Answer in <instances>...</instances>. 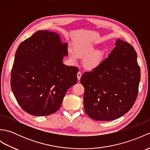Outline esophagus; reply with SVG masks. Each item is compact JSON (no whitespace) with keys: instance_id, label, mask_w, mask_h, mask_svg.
Returning <instances> with one entry per match:
<instances>
[{"instance_id":"34e87169","label":"esophagus","mask_w":150,"mask_h":150,"mask_svg":"<svg viewBox=\"0 0 150 150\" xmlns=\"http://www.w3.org/2000/svg\"><path fill=\"white\" fill-rule=\"evenodd\" d=\"M77 79H78V81H80V79H81V76H82V74H81V73L80 72V71H79L78 73H77Z\"/></svg>"}]
</instances>
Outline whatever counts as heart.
<instances>
[{
    "mask_svg": "<svg viewBox=\"0 0 150 150\" xmlns=\"http://www.w3.org/2000/svg\"><path fill=\"white\" fill-rule=\"evenodd\" d=\"M69 56L73 61L75 62L78 58H84L83 65L85 68L93 69L100 63L103 53L100 50L95 51V47L91 44H82L75 47L74 52L69 51Z\"/></svg>",
    "mask_w": 150,
    "mask_h": 150,
    "instance_id": "1",
    "label": "heart"
}]
</instances>
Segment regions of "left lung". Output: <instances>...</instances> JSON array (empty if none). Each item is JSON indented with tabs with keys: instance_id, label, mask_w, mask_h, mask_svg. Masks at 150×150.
Returning a JSON list of instances; mask_svg holds the SVG:
<instances>
[{
	"instance_id": "obj_1",
	"label": "left lung",
	"mask_w": 150,
	"mask_h": 150,
	"mask_svg": "<svg viewBox=\"0 0 150 150\" xmlns=\"http://www.w3.org/2000/svg\"><path fill=\"white\" fill-rule=\"evenodd\" d=\"M133 47L117 39L108 58L81 78L84 107L91 119L113 120L129 111L138 95L141 69Z\"/></svg>"
}]
</instances>
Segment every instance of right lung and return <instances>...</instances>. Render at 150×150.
Instances as JSON below:
<instances>
[{"label":"right lung","mask_w":150,"mask_h":150,"mask_svg":"<svg viewBox=\"0 0 150 150\" xmlns=\"http://www.w3.org/2000/svg\"><path fill=\"white\" fill-rule=\"evenodd\" d=\"M68 44L59 35L40 30L21 43L16 51L11 87L18 104L32 115L55 113L69 88L77 82V67L62 63Z\"/></svg>","instance_id":"add662e5"}]
</instances>
